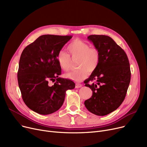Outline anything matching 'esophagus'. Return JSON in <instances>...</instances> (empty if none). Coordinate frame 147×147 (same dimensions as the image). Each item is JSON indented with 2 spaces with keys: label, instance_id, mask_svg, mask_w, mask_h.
Here are the masks:
<instances>
[{
  "label": "esophagus",
  "instance_id": "1",
  "mask_svg": "<svg viewBox=\"0 0 147 147\" xmlns=\"http://www.w3.org/2000/svg\"><path fill=\"white\" fill-rule=\"evenodd\" d=\"M82 86V84L80 83H76V88H80Z\"/></svg>",
  "mask_w": 147,
  "mask_h": 147
}]
</instances>
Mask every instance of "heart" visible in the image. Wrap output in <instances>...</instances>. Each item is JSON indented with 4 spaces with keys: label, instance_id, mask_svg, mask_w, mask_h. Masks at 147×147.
Here are the masks:
<instances>
[{
    "label": "heart",
    "instance_id": "obj_1",
    "mask_svg": "<svg viewBox=\"0 0 147 147\" xmlns=\"http://www.w3.org/2000/svg\"><path fill=\"white\" fill-rule=\"evenodd\" d=\"M67 49L73 59H78L77 70L65 74V78L76 82H80L86 78L88 73L94 71L98 67L101 54L99 50L95 47H90L89 44L81 40H75L69 43ZM57 61L64 71L70 68L71 57L64 51H60L57 54Z\"/></svg>",
    "mask_w": 147,
    "mask_h": 147
}]
</instances>
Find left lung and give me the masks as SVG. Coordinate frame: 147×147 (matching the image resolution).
I'll list each match as a JSON object with an SVG mask.
<instances>
[{
  "mask_svg": "<svg viewBox=\"0 0 147 147\" xmlns=\"http://www.w3.org/2000/svg\"><path fill=\"white\" fill-rule=\"evenodd\" d=\"M88 38L99 50L101 58L96 69L84 82L92 90L84 105L90 113L103 116L124 101L130 81V64L124 50L110 37L90 35Z\"/></svg>",
  "mask_w": 147,
  "mask_h": 147,
  "instance_id": "1",
  "label": "left lung"
}]
</instances>
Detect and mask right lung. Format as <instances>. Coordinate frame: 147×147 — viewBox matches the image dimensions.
<instances>
[{"label":"right lung","instance_id":"add662e5","mask_svg":"<svg viewBox=\"0 0 147 147\" xmlns=\"http://www.w3.org/2000/svg\"><path fill=\"white\" fill-rule=\"evenodd\" d=\"M71 36L45 34L23 50L19 62L18 82L22 98L33 111L52 114L63 105L68 89L75 88L71 80L58 78L61 68L57 54ZM55 83L49 85V82Z\"/></svg>","mask_w":147,"mask_h":147}]
</instances>
